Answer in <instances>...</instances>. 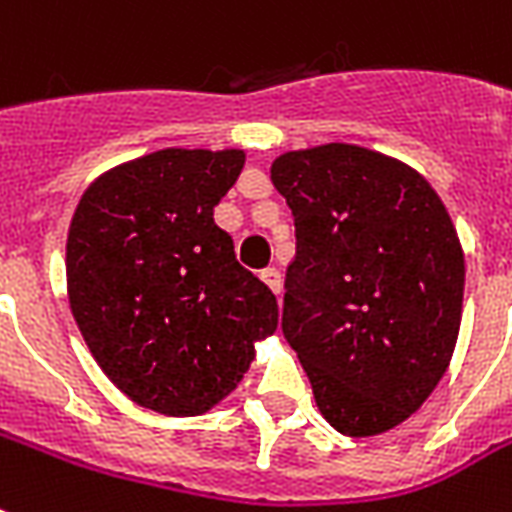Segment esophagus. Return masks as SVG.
Here are the masks:
<instances>
[{
	"mask_svg": "<svg viewBox=\"0 0 512 512\" xmlns=\"http://www.w3.org/2000/svg\"><path fill=\"white\" fill-rule=\"evenodd\" d=\"M260 276H263V282L268 284V287H271V290L276 292V295L282 292V273H279V268H265V271L260 273Z\"/></svg>",
	"mask_w": 512,
	"mask_h": 512,
	"instance_id": "1",
	"label": "esophagus"
}]
</instances>
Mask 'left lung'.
<instances>
[{
    "instance_id": "left-lung-1",
    "label": "left lung",
    "mask_w": 512,
    "mask_h": 512,
    "mask_svg": "<svg viewBox=\"0 0 512 512\" xmlns=\"http://www.w3.org/2000/svg\"><path fill=\"white\" fill-rule=\"evenodd\" d=\"M271 179L295 220L284 338L330 427L381 435L419 411L454 354V222L421 174L357 144L284 152Z\"/></svg>"
}]
</instances>
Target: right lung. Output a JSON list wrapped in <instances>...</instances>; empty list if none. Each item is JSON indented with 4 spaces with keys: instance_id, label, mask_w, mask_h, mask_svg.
Here are the masks:
<instances>
[{
    "instance_id": "1",
    "label": "right lung",
    "mask_w": 512,
    "mask_h": 512,
    "mask_svg": "<svg viewBox=\"0 0 512 512\" xmlns=\"http://www.w3.org/2000/svg\"><path fill=\"white\" fill-rule=\"evenodd\" d=\"M241 169V150L171 147L101 174L77 204L66 239L74 322L142 408L206 413L279 325L276 295L214 222Z\"/></svg>"
}]
</instances>
